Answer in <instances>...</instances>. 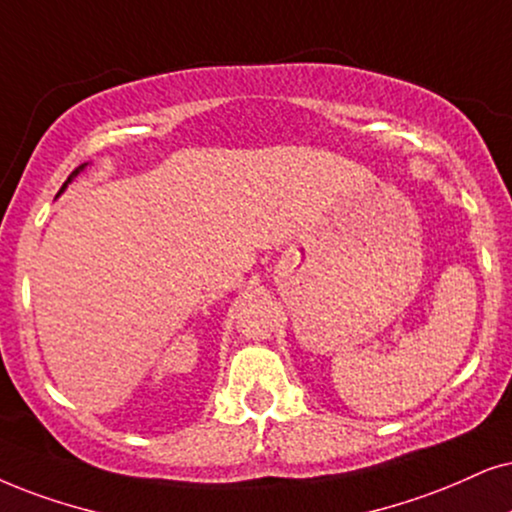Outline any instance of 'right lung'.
<instances>
[{"label": "right lung", "instance_id": "obj_1", "mask_svg": "<svg viewBox=\"0 0 512 512\" xmlns=\"http://www.w3.org/2000/svg\"><path fill=\"white\" fill-rule=\"evenodd\" d=\"M82 167H84V165H80V167H77V170H73V172H70V177H68V181H70V179H73V177H75V174L82 170ZM68 181H66V184H68ZM66 184H63V186H61V191H63V189H66ZM61 191H58V193H61Z\"/></svg>", "mask_w": 512, "mask_h": 512}]
</instances>
